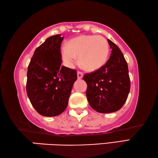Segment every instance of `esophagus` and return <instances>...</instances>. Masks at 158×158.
Wrapping results in <instances>:
<instances>
[{
  "label": "esophagus",
  "instance_id": "obj_1",
  "mask_svg": "<svg viewBox=\"0 0 158 158\" xmlns=\"http://www.w3.org/2000/svg\"><path fill=\"white\" fill-rule=\"evenodd\" d=\"M77 78L81 79V78H82V77H83V73H82L81 71H77Z\"/></svg>",
  "mask_w": 158,
  "mask_h": 158
}]
</instances>
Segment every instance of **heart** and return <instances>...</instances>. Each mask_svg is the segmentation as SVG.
Listing matches in <instances>:
<instances>
[{"mask_svg":"<svg viewBox=\"0 0 158 158\" xmlns=\"http://www.w3.org/2000/svg\"><path fill=\"white\" fill-rule=\"evenodd\" d=\"M110 54L109 43L102 36L82 35L69 41L61 48V56L72 67L79 57L80 64L85 70L94 71L105 65Z\"/></svg>","mask_w":158,"mask_h":158,"instance_id":"b5f03b06","label":"heart"}]
</instances>
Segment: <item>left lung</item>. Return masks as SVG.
<instances>
[{
    "label": "left lung",
    "instance_id": "8db88e82",
    "mask_svg": "<svg viewBox=\"0 0 158 158\" xmlns=\"http://www.w3.org/2000/svg\"><path fill=\"white\" fill-rule=\"evenodd\" d=\"M112 53L101 69L83 76L87 85L86 96L92 108L100 113L120 110L131 89L128 64L119 48L107 40Z\"/></svg>",
    "mask_w": 158,
    "mask_h": 158
}]
</instances>
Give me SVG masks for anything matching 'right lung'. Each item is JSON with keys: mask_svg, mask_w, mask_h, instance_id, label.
Returning a JSON list of instances; mask_svg holds the SVG:
<instances>
[{"mask_svg": "<svg viewBox=\"0 0 158 158\" xmlns=\"http://www.w3.org/2000/svg\"><path fill=\"white\" fill-rule=\"evenodd\" d=\"M61 35L47 38L35 51L27 72L26 92L33 107L45 117H55L68 106L73 83L74 69L61 66Z\"/></svg>", "mask_w": 158, "mask_h": 158, "instance_id": "obj_1", "label": "right lung"}]
</instances>
